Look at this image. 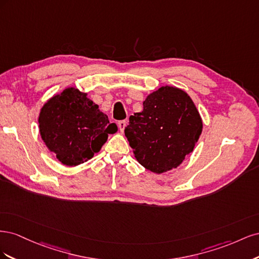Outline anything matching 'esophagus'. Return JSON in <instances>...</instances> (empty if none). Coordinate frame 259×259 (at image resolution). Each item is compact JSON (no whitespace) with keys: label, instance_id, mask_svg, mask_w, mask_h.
<instances>
[{"label":"esophagus","instance_id":"esophagus-1","mask_svg":"<svg viewBox=\"0 0 259 259\" xmlns=\"http://www.w3.org/2000/svg\"><path fill=\"white\" fill-rule=\"evenodd\" d=\"M117 126H119V130L121 133H124V128H125V126H126V122L120 121L119 123H117Z\"/></svg>","mask_w":259,"mask_h":259}]
</instances>
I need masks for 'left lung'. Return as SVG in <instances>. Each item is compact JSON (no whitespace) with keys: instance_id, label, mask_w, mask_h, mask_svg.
I'll return each instance as SVG.
<instances>
[{"instance_id":"left-lung-1","label":"left lung","mask_w":259,"mask_h":259,"mask_svg":"<svg viewBox=\"0 0 259 259\" xmlns=\"http://www.w3.org/2000/svg\"><path fill=\"white\" fill-rule=\"evenodd\" d=\"M142 112L130 116L125 136L138 163L155 174L183 163L201 136L203 122L193 100L176 86L149 94Z\"/></svg>"}]
</instances>
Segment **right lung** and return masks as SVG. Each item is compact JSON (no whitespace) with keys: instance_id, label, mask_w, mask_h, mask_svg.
Returning <instances> with one entry per match:
<instances>
[{"instance_id":"obj_1","label":"right lung","mask_w":259,"mask_h":259,"mask_svg":"<svg viewBox=\"0 0 259 259\" xmlns=\"http://www.w3.org/2000/svg\"><path fill=\"white\" fill-rule=\"evenodd\" d=\"M42 140L57 160L76 166L91 160L117 131L98 105L75 88H68L50 98L38 114Z\"/></svg>"}]
</instances>
